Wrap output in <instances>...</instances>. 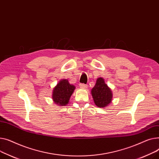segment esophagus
<instances>
[{"label":"esophagus","instance_id":"esophagus-1","mask_svg":"<svg viewBox=\"0 0 159 159\" xmlns=\"http://www.w3.org/2000/svg\"><path fill=\"white\" fill-rule=\"evenodd\" d=\"M80 87L82 89H87V85H86V84H84V83H80Z\"/></svg>","mask_w":159,"mask_h":159}]
</instances>
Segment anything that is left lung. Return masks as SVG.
<instances>
[{"mask_svg": "<svg viewBox=\"0 0 159 159\" xmlns=\"http://www.w3.org/2000/svg\"><path fill=\"white\" fill-rule=\"evenodd\" d=\"M91 94L96 105L99 108L107 107L112 100V92L102 78L97 79L95 86L91 90Z\"/></svg>", "mask_w": 159, "mask_h": 159, "instance_id": "obj_1", "label": "left lung"}]
</instances>
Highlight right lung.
Listing matches in <instances>:
<instances>
[{
    "instance_id": "right-lung-1",
    "label": "right lung",
    "mask_w": 159,
    "mask_h": 159,
    "mask_svg": "<svg viewBox=\"0 0 159 159\" xmlns=\"http://www.w3.org/2000/svg\"><path fill=\"white\" fill-rule=\"evenodd\" d=\"M76 87L70 85L68 80H61L52 90V99L59 106L67 105Z\"/></svg>"
}]
</instances>
